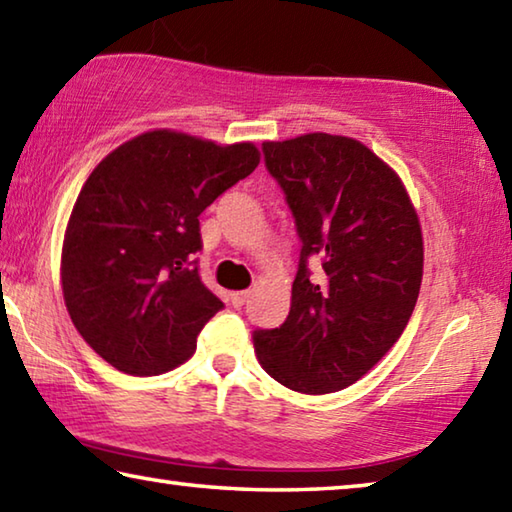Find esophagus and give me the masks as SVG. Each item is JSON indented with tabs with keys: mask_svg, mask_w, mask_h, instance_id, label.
I'll return each mask as SVG.
<instances>
[{
	"mask_svg": "<svg viewBox=\"0 0 512 512\" xmlns=\"http://www.w3.org/2000/svg\"><path fill=\"white\" fill-rule=\"evenodd\" d=\"M248 298H250V291H235V293H230V302L235 307H244L246 302H248Z\"/></svg>",
	"mask_w": 512,
	"mask_h": 512,
	"instance_id": "1",
	"label": "esophagus"
}]
</instances>
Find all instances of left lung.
Listing matches in <instances>:
<instances>
[{
    "mask_svg": "<svg viewBox=\"0 0 512 512\" xmlns=\"http://www.w3.org/2000/svg\"><path fill=\"white\" fill-rule=\"evenodd\" d=\"M302 241L291 311L253 334L262 368L307 395L359 381L400 339L418 302L424 244L402 178L352 137L264 142ZM324 271L311 278L309 256Z\"/></svg>",
    "mask_w": 512,
    "mask_h": 512,
    "instance_id": "1",
    "label": "left lung"
}]
</instances>
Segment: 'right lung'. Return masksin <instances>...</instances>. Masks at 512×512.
Instances as JSON below:
<instances>
[{
    "label": "right lung",
    "mask_w": 512,
    "mask_h": 512,
    "mask_svg": "<svg viewBox=\"0 0 512 512\" xmlns=\"http://www.w3.org/2000/svg\"><path fill=\"white\" fill-rule=\"evenodd\" d=\"M259 164L253 142L155 128L108 153L67 221L60 282L85 343L135 377L185 363L223 302L201 282L198 216Z\"/></svg>",
    "instance_id": "add662e5"
}]
</instances>
